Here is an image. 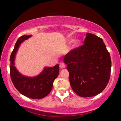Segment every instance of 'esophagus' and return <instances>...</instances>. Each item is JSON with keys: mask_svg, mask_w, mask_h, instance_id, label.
<instances>
[{"mask_svg": "<svg viewBox=\"0 0 121 121\" xmlns=\"http://www.w3.org/2000/svg\"><path fill=\"white\" fill-rule=\"evenodd\" d=\"M65 67V64L62 63V62H61V63L60 64V68H61V69L64 68Z\"/></svg>", "mask_w": 121, "mask_h": 121, "instance_id": "esophagus-1", "label": "esophagus"}]
</instances>
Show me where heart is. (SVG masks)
Instances as JSON below:
<instances>
[{"label": "heart", "mask_w": 121, "mask_h": 121, "mask_svg": "<svg viewBox=\"0 0 121 121\" xmlns=\"http://www.w3.org/2000/svg\"><path fill=\"white\" fill-rule=\"evenodd\" d=\"M70 42H71V41H69V43ZM73 47H74V48H76V47H78L80 44V41H79L78 40H75L73 41Z\"/></svg>", "instance_id": "obj_1"}]
</instances>
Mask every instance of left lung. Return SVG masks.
Listing matches in <instances>:
<instances>
[{"instance_id": "obj_1", "label": "left lung", "mask_w": 121, "mask_h": 121, "mask_svg": "<svg viewBox=\"0 0 121 121\" xmlns=\"http://www.w3.org/2000/svg\"><path fill=\"white\" fill-rule=\"evenodd\" d=\"M84 44L72 49L64 57L73 91L82 97L99 94L110 77L112 61L103 40L87 33Z\"/></svg>"}]
</instances>
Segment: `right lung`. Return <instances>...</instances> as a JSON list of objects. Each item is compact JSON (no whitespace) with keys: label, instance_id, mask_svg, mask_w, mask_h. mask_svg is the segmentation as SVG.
Wrapping results in <instances>:
<instances>
[{"label":"right lung","instance_id":"add662e5","mask_svg":"<svg viewBox=\"0 0 121 121\" xmlns=\"http://www.w3.org/2000/svg\"><path fill=\"white\" fill-rule=\"evenodd\" d=\"M31 35H23L18 39L11 55L10 76L15 88L21 94L32 99H41L47 96L52 90L53 82L59 74V65L46 67L38 76L29 77L21 74L15 65V57L19 45Z\"/></svg>","mask_w":121,"mask_h":121}]
</instances>
